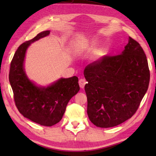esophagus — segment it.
Here are the masks:
<instances>
[{
    "label": "esophagus",
    "instance_id": "1",
    "mask_svg": "<svg viewBox=\"0 0 156 156\" xmlns=\"http://www.w3.org/2000/svg\"><path fill=\"white\" fill-rule=\"evenodd\" d=\"M78 83H79V85H80V87L81 89H83L84 87L85 84L87 83V82L85 80H84V79H80L78 81Z\"/></svg>",
    "mask_w": 156,
    "mask_h": 156
}]
</instances>
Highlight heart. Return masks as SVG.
<instances>
[{
	"label": "heart",
	"instance_id": "heart-1",
	"mask_svg": "<svg viewBox=\"0 0 156 156\" xmlns=\"http://www.w3.org/2000/svg\"><path fill=\"white\" fill-rule=\"evenodd\" d=\"M87 47V45L86 44H83V45H80V47H79V48H78V51L80 52V53H81V52H83L84 50V49H85Z\"/></svg>",
	"mask_w": 156,
	"mask_h": 156
}]
</instances>
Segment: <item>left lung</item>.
I'll list each match as a JSON object with an SVG mask.
<instances>
[{"label": "left lung", "instance_id": "obj_1", "mask_svg": "<svg viewBox=\"0 0 156 156\" xmlns=\"http://www.w3.org/2000/svg\"><path fill=\"white\" fill-rule=\"evenodd\" d=\"M87 114L94 125L117 126L133 115L149 87L147 59L138 42L131 37L119 55L105 56L84 71Z\"/></svg>", "mask_w": 156, "mask_h": 156}]
</instances>
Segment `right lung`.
I'll use <instances>...</instances> for the list:
<instances>
[{"label":"right lung","mask_w":156,"mask_h":156,"mask_svg":"<svg viewBox=\"0 0 156 156\" xmlns=\"http://www.w3.org/2000/svg\"><path fill=\"white\" fill-rule=\"evenodd\" d=\"M49 33L50 31H42L20 44L12 58L9 74L15 104L19 112L33 122L47 126L61 120L69 101L80 90L76 76L60 78L47 87H39L26 75L24 61L28 47Z\"/></svg>","instance_id":"obj_1"}]
</instances>
